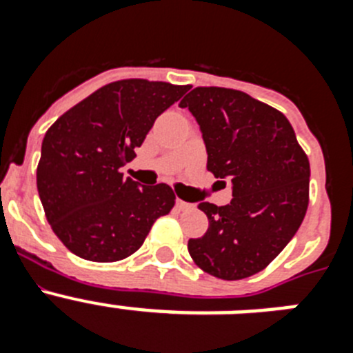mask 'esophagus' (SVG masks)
Returning a JSON list of instances; mask_svg holds the SVG:
<instances>
[{"instance_id":"34e87169","label":"esophagus","mask_w":353,"mask_h":353,"mask_svg":"<svg viewBox=\"0 0 353 353\" xmlns=\"http://www.w3.org/2000/svg\"><path fill=\"white\" fill-rule=\"evenodd\" d=\"M176 207H179V210H189V208H192V205L176 198Z\"/></svg>"}]
</instances>
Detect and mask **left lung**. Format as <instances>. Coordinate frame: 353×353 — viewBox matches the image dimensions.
<instances>
[{"instance_id":"obj_1","label":"left lung","mask_w":353,"mask_h":353,"mask_svg":"<svg viewBox=\"0 0 353 353\" xmlns=\"http://www.w3.org/2000/svg\"><path fill=\"white\" fill-rule=\"evenodd\" d=\"M198 121L207 168L232 180L224 207L198 205L208 217L189 254L210 276L235 281L263 270L297 233L310 196V161L283 113L230 88H194L183 97Z\"/></svg>"}]
</instances>
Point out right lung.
Instances as JSON below:
<instances>
[{
	"mask_svg": "<svg viewBox=\"0 0 353 353\" xmlns=\"http://www.w3.org/2000/svg\"><path fill=\"white\" fill-rule=\"evenodd\" d=\"M187 90L146 79L109 83L46 132L37 189L52 232L76 256L123 260L141 248L155 221L170 214V185H141L120 168Z\"/></svg>",
	"mask_w": 353,
	"mask_h": 353,
	"instance_id": "obj_1",
	"label": "right lung"
}]
</instances>
